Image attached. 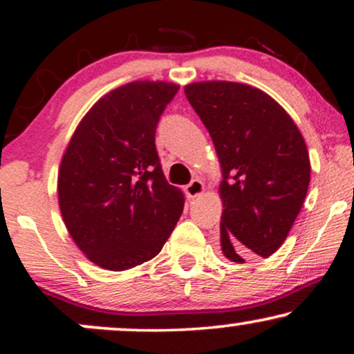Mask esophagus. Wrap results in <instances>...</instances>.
Here are the masks:
<instances>
[{
  "mask_svg": "<svg viewBox=\"0 0 354 354\" xmlns=\"http://www.w3.org/2000/svg\"><path fill=\"white\" fill-rule=\"evenodd\" d=\"M185 193H187L188 198L201 196L203 193H205V183H203L201 180H198V178H195V180H192L185 187Z\"/></svg>",
  "mask_w": 354,
  "mask_h": 354,
  "instance_id": "esophagus-1",
  "label": "esophagus"
}]
</instances>
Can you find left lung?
<instances>
[{
  "instance_id": "1",
  "label": "left lung",
  "mask_w": 354,
  "mask_h": 354,
  "mask_svg": "<svg viewBox=\"0 0 354 354\" xmlns=\"http://www.w3.org/2000/svg\"><path fill=\"white\" fill-rule=\"evenodd\" d=\"M221 162V250L232 263L269 258L306 198L311 162L290 114L256 86L206 80L185 85Z\"/></svg>"
}]
</instances>
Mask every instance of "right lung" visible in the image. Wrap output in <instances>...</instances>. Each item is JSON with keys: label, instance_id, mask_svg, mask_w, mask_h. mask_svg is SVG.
<instances>
[{"label": "right lung", "instance_id": "right-lung-1", "mask_svg": "<svg viewBox=\"0 0 354 354\" xmlns=\"http://www.w3.org/2000/svg\"><path fill=\"white\" fill-rule=\"evenodd\" d=\"M178 85L135 80L96 101L72 133L57 174L66 229L91 263L127 270L162 250L185 198L169 185L154 133Z\"/></svg>", "mask_w": 354, "mask_h": 354}]
</instances>
